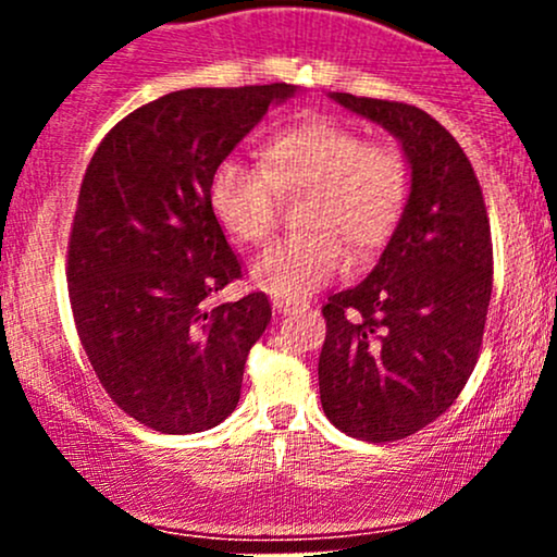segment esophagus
<instances>
[{
  "label": "esophagus",
  "mask_w": 557,
  "mask_h": 557,
  "mask_svg": "<svg viewBox=\"0 0 557 557\" xmlns=\"http://www.w3.org/2000/svg\"><path fill=\"white\" fill-rule=\"evenodd\" d=\"M272 306L277 309V314H290V311L300 309V304H296V300H287V298H274Z\"/></svg>",
  "instance_id": "34e87169"
}]
</instances>
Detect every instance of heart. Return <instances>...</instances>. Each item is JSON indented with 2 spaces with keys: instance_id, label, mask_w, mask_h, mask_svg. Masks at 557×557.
Here are the masks:
<instances>
[{
  "instance_id": "1",
  "label": "heart",
  "mask_w": 557,
  "mask_h": 557,
  "mask_svg": "<svg viewBox=\"0 0 557 557\" xmlns=\"http://www.w3.org/2000/svg\"><path fill=\"white\" fill-rule=\"evenodd\" d=\"M311 194L309 235L272 246L253 261V283L280 298H304L348 267L356 251L380 248L398 227L411 194V168L395 144L367 140L359 127L311 114L261 146V168L222 159L209 177V207L222 230L261 246L277 230L283 198Z\"/></svg>"
}]
</instances>
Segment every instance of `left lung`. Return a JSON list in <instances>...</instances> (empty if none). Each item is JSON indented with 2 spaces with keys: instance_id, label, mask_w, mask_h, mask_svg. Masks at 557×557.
Listing matches in <instances>:
<instances>
[{
  "instance_id": "obj_1",
  "label": "left lung",
  "mask_w": 557,
  "mask_h": 557,
  "mask_svg": "<svg viewBox=\"0 0 557 557\" xmlns=\"http://www.w3.org/2000/svg\"><path fill=\"white\" fill-rule=\"evenodd\" d=\"M387 127L411 194L369 277L322 306L319 398L350 437L393 443L443 417L474 372L492 296L482 188L458 140L411 104L330 94Z\"/></svg>"
}]
</instances>
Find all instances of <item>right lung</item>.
<instances>
[{"mask_svg": "<svg viewBox=\"0 0 557 557\" xmlns=\"http://www.w3.org/2000/svg\"><path fill=\"white\" fill-rule=\"evenodd\" d=\"M290 83L185 88L149 101L101 138L67 240V293L96 376L120 408L164 434L203 432L240 398L270 298L209 296L240 261L209 207V177Z\"/></svg>", "mask_w": 557, "mask_h": 557, "instance_id": "right-lung-1", "label": "right lung"}]
</instances>
